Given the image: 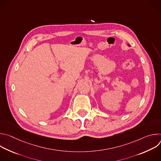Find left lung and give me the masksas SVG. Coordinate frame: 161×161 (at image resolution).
Returning <instances> with one entry per match:
<instances>
[{
  "label": "left lung",
  "instance_id": "1",
  "mask_svg": "<svg viewBox=\"0 0 161 161\" xmlns=\"http://www.w3.org/2000/svg\"><path fill=\"white\" fill-rule=\"evenodd\" d=\"M128 46H129V47H130V45H129V44H128Z\"/></svg>",
  "mask_w": 161,
  "mask_h": 161
}]
</instances>
